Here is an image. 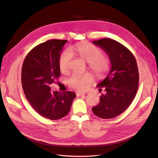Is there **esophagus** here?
<instances>
[{
	"mask_svg": "<svg viewBox=\"0 0 158 158\" xmlns=\"http://www.w3.org/2000/svg\"><path fill=\"white\" fill-rule=\"evenodd\" d=\"M84 94H85L84 93L78 92V93H76V96H77V97H79V96H81V95H84Z\"/></svg>",
	"mask_w": 158,
	"mask_h": 158,
	"instance_id": "34e87169",
	"label": "esophagus"
}]
</instances>
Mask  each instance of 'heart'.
<instances>
[{"mask_svg":"<svg viewBox=\"0 0 158 158\" xmlns=\"http://www.w3.org/2000/svg\"><path fill=\"white\" fill-rule=\"evenodd\" d=\"M102 54L99 47L89 43H79L68 50L62 52L59 58V69L62 73L69 70L72 55L78 56L88 63V67L98 77L106 74L110 68V60ZM93 81V76L89 73H74L68 79L67 82L71 88L84 90L86 85Z\"/></svg>","mask_w":158,"mask_h":158,"instance_id":"heart-1","label":"heart"}]
</instances>
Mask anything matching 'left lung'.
<instances>
[{
	"instance_id": "obj_1",
	"label": "left lung",
	"mask_w": 158,
	"mask_h": 158,
	"mask_svg": "<svg viewBox=\"0 0 158 158\" xmlns=\"http://www.w3.org/2000/svg\"><path fill=\"white\" fill-rule=\"evenodd\" d=\"M93 44L106 51L111 68L106 79L97 85L105 92L92 111L102 118H112L125 111L136 94L139 82L136 60L130 50L115 40L104 38Z\"/></svg>"
}]
</instances>
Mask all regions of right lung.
I'll use <instances>...</instances> for the list:
<instances>
[{
  "mask_svg": "<svg viewBox=\"0 0 158 158\" xmlns=\"http://www.w3.org/2000/svg\"><path fill=\"white\" fill-rule=\"evenodd\" d=\"M68 40H52L35 46L27 55L22 68L26 98L42 117L58 120L69 113L76 94L52 92L50 85L60 76V52Z\"/></svg>",
  "mask_w": 158,
  "mask_h": 158,
  "instance_id": "1",
  "label": "right lung"
}]
</instances>
